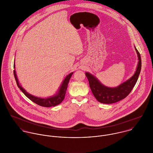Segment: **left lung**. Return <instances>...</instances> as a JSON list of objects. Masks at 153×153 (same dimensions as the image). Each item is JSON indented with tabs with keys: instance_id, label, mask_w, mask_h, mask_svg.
<instances>
[{
	"instance_id": "obj_1",
	"label": "left lung",
	"mask_w": 153,
	"mask_h": 153,
	"mask_svg": "<svg viewBox=\"0 0 153 153\" xmlns=\"http://www.w3.org/2000/svg\"><path fill=\"white\" fill-rule=\"evenodd\" d=\"M138 56V64L134 75L129 80L123 83L118 87L111 88L102 85L94 76L89 73H86L90 88L95 97L100 102L103 104H113L125 98L135 86L141 70V58L138 51L135 48Z\"/></svg>"
}]
</instances>
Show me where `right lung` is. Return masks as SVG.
Listing matches in <instances>:
<instances>
[{
    "label": "right lung",
    "mask_w": 153,
    "mask_h": 153,
    "mask_svg": "<svg viewBox=\"0 0 153 153\" xmlns=\"http://www.w3.org/2000/svg\"><path fill=\"white\" fill-rule=\"evenodd\" d=\"M13 67L15 68V63L13 64ZM73 73H71L69 74L64 79V82H62L58 93L54 95L53 97L47 98H38L34 96H33L29 94H28L24 89H23L19 84L16 75V72L15 70H13V75L16 82V85L19 88V89L24 93V94L31 101H32L33 102L36 103V104L42 106V107H54L55 105H57L59 104L64 99L67 88L68 86V84L69 82V80L72 76Z\"/></svg>",
    "instance_id": "right-lung-1"
}]
</instances>
